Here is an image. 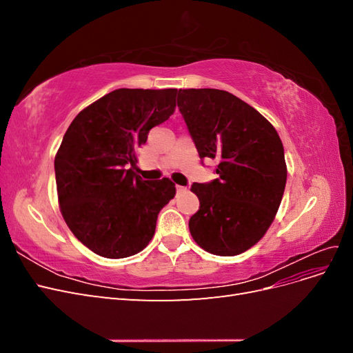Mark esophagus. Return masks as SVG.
I'll return each mask as SVG.
<instances>
[{
    "mask_svg": "<svg viewBox=\"0 0 353 353\" xmlns=\"http://www.w3.org/2000/svg\"><path fill=\"white\" fill-rule=\"evenodd\" d=\"M176 191H178V193H184V191H187V187H183V185H176Z\"/></svg>",
    "mask_w": 353,
    "mask_h": 353,
    "instance_id": "34e87169",
    "label": "esophagus"
}]
</instances>
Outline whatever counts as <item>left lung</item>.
<instances>
[{"label": "left lung", "instance_id": "8db88e82", "mask_svg": "<svg viewBox=\"0 0 353 353\" xmlns=\"http://www.w3.org/2000/svg\"><path fill=\"white\" fill-rule=\"evenodd\" d=\"M178 108L200 159H216L218 179L194 183L200 208L191 237L218 256H236L258 243L275 219L287 165L275 128L228 91L179 90Z\"/></svg>", "mask_w": 353, "mask_h": 353}]
</instances>
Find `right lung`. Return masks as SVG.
Masks as SVG:
<instances>
[{
    "label": "right lung",
    "mask_w": 353,
    "mask_h": 353,
    "mask_svg": "<svg viewBox=\"0 0 353 353\" xmlns=\"http://www.w3.org/2000/svg\"><path fill=\"white\" fill-rule=\"evenodd\" d=\"M178 90H114L78 113L54 159L63 219L103 258L141 252L154 236L159 212L175 197L169 178L143 181L137 148L175 110Z\"/></svg>",
    "instance_id": "add662e5"
}]
</instances>
